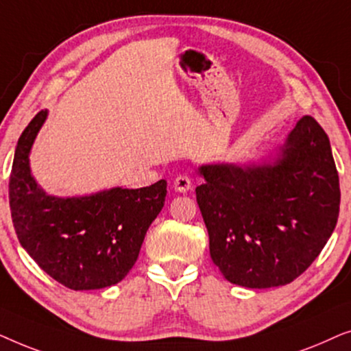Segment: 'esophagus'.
Wrapping results in <instances>:
<instances>
[{
	"instance_id": "34e87169",
	"label": "esophagus",
	"mask_w": 351,
	"mask_h": 351,
	"mask_svg": "<svg viewBox=\"0 0 351 351\" xmlns=\"http://www.w3.org/2000/svg\"><path fill=\"white\" fill-rule=\"evenodd\" d=\"M191 189V179L189 176H179L174 180V190L179 193H186Z\"/></svg>"
}]
</instances>
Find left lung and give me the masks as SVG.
Segmentation results:
<instances>
[{"label":"left lung","mask_w":351,"mask_h":351,"mask_svg":"<svg viewBox=\"0 0 351 351\" xmlns=\"http://www.w3.org/2000/svg\"><path fill=\"white\" fill-rule=\"evenodd\" d=\"M196 186L210 258L230 282L251 289L289 285L332 234L340 186L328 134L297 121L273 160L203 165Z\"/></svg>","instance_id":"left-lung-1"}]
</instances>
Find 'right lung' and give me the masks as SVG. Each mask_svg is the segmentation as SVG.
Returning <instances> with one entry per match:
<instances>
[{
    "label": "right lung",
    "mask_w": 351,
    "mask_h": 351,
    "mask_svg": "<svg viewBox=\"0 0 351 351\" xmlns=\"http://www.w3.org/2000/svg\"><path fill=\"white\" fill-rule=\"evenodd\" d=\"M41 110L19 137L9 206L22 247L47 275L73 291L102 289L128 275L166 198V180L143 189L88 196L47 195L30 171L32 145L46 121Z\"/></svg>",
    "instance_id": "right-lung-1"
}]
</instances>
